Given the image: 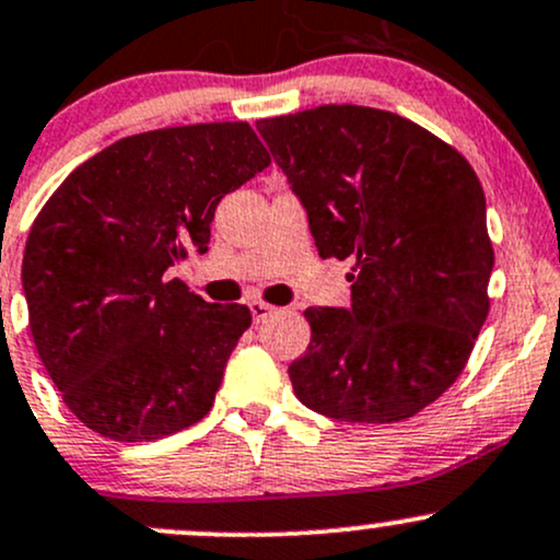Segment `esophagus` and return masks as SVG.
Segmentation results:
<instances>
[{
    "label": "esophagus",
    "mask_w": 560,
    "mask_h": 560,
    "mask_svg": "<svg viewBox=\"0 0 560 560\" xmlns=\"http://www.w3.org/2000/svg\"><path fill=\"white\" fill-rule=\"evenodd\" d=\"M249 311H252V318H255V324H257V322H262V318H268L270 313H273V305L260 303V300H252Z\"/></svg>",
    "instance_id": "34e87169"
}]
</instances>
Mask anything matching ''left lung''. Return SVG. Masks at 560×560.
<instances>
[{
  "instance_id": "8db88e82",
  "label": "left lung",
  "mask_w": 560,
  "mask_h": 560,
  "mask_svg": "<svg viewBox=\"0 0 560 560\" xmlns=\"http://www.w3.org/2000/svg\"><path fill=\"white\" fill-rule=\"evenodd\" d=\"M308 212L318 255L346 260L350 308H308L294 396L342 422H398L470 359L494 268L487 199L457 149L390 110L318 106L257 121Z\"/></svg>"
}]
</instances>
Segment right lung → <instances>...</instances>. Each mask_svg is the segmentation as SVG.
I'll return each instance as SVG.
<instances>
[{
  "label": "right lung",
  "instance_id": "add662e5",
  "mask_svg": "<svg viewBox=\"0 0 560 560\" xmlns=\"http://www.w3.org/2000/svg\"><path fill=\"white\" fill-rule=\"evenodd\" d=\"M270 164L247 121L116 140L47 199L23 252L28 327L66 407L114 441H153L212 409L252 324L167 268L207 252L214 207Z\"/></svg>",
  "mask_w": 560,
  "mask_h": 560
}]
</instances>
